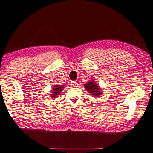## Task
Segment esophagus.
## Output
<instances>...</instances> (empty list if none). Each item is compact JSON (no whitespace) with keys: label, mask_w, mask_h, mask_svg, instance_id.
I'll return each instance as SVG.
<instances>
[{"label":"esophagus","mask_w":153,"mask_h":153,"mask_svg":"<svg viewBox=\"0 0 153 153\" xmlns=\"http://www.w3.org/2000/svg\"><path fill=\"white\" fill-rule=\"evenodd\" d=\"M78 83H79L78 81H72L71 82V85H72V86H74V87H76L79 85Z\"/></svg>","instance_id":"1"}]
</instances>
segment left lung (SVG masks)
<instances>
[{
  "label": "left lung",
  "instance_id": "left-lung-1",
  "mask_svg": "<svg viewBox=\"0 0 153 153\" xmlns=\"http://www.w3.org/2000/svg\"><path fill=\"white\" fill-rule=\"evenodd\" d=\"M84 86L89 91V93L91 94V95H93V96L98 97L102 93L98 85L94 81H90L89 82H87L86 84H84Z\"/></svg>",
  "mask_w": 153,
  "mask_h": 153
}]
</instances>
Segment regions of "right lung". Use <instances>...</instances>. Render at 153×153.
<instances>
[{"instance_id": "right-lung-1", "label": "right lung", "mask_w": 153, "mask_h": 153, "mask_svg": "<svg viewBox=\"0 0 153 153\" xmlns=\"http://www.w3.org/2000/svg\"><path fill=\"white\" fill-rule=\"evenodd\" d=\"M54 87L53 88V89L51 90L52 93L50 94L51 95V97H56V96L59 95V94L61 93V91L63 90L64 85H54Z\"/></svg>"}]
</instances>
